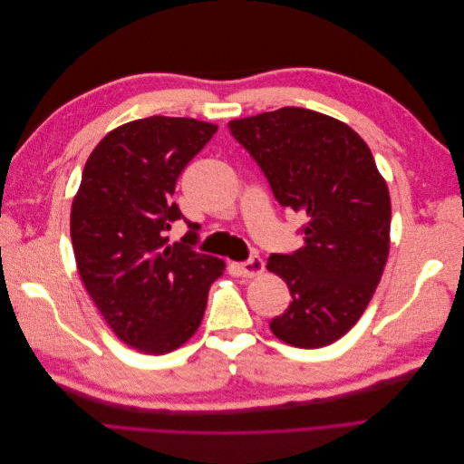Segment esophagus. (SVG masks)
I'll use <instances>...</instances> for the list:
<instances>
[{
	"instance_id": "esophagus-1",
	"label": "esophagus",
	"mask_w": 464,
	"mask_h": 464,
	"mask_svg": "<svg viewBox=\"0 0 464 464\" xmlns=\"http://www.w3.org/2000/svg\"><path fill=\"white\" fill-rule=\"evenodd\" d=\"M240 269H242V275L247 276V278L257 276L265 271V261L259 256H251L247 261H244L240 265Z\"/></svg>"
}]
</instances>
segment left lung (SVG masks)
I'll list each match as a JSON object with an SVG mask.
<instances>
[{
	"instance_id": "1",
	"label": "left lung",
	"mask_w": 464,
	"mask_h": 464,
	"mask_svg": "<svg viewBox=\"0 0 464 464\" xmlns=\"http://www.w3.org/2000/svg\"><path fill=\"white\" fill-rule=\"evenodd\" d=\"M232 137L254 159L275 199L304 213V246L273 254L292 302L269 325L276 339L321 348L356 325L389 256L391 199L373 154L346 123L286 106L232 120Z\"/></svg>"
}]
</instances>
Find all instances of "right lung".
Returning a JSON list of instances; mask_svg holds the SVG:
<instances>
[{"label":"right lung","mask_w":464,"mask_h":464,"mask_svg":"<svg viewBox=\"0 0 464 464\" xmlns=\"http://www.w3.org/2000/svg\"><path fill=\"white\" fill-rule=\"evenodd\" d=\"M217 130L193 118L135 120L110 131L82 170L72 207L77 269L111 331L139 353L166 354L191 339L224 271L191 247L193 230L174 246L166 236L184 218L176 181Z\"/></svg>","instance_id":"obj_1"}]
</instances>
